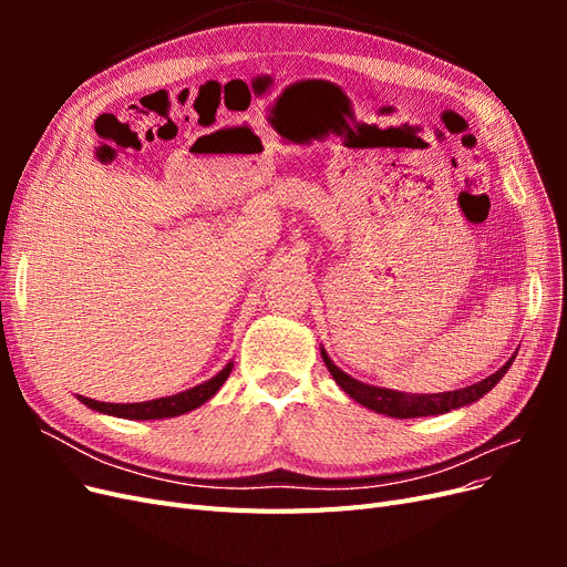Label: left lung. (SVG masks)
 <instances>
[{"mask_svg": "<svg viewBox=\"0 0 567 567\" xmlns=\"http://www.w3.org/2000/svg\"><path fill=\"white\" fill-rule=\"evenodd\" d=\"M323 364L329 367L331 375L336 379V383L346 390L350 398L359 404H364L367 409L379 411V414L385 416H394V419H416V416H435V414H444V411H452L458 406H466L475 400L487 394L496 383L502 381V375L508 371L513 357L508 362L487 379H483L480 383H473L468 388H461L454 392H435V394H406V392H398V390H385V388H373V385H364L350 375L346 371H340L329 354L321 350Z\"/></svg>", "mask_w": 567, "mask_h": 567, "instance_id": "8db88e82", "label": "left lung"}]
</instances>
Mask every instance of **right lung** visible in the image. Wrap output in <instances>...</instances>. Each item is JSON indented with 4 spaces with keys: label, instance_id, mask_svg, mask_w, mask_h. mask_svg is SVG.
Wrapping results in <instances>:
<instances>
[{
    "label": "right lung",
    "instance_id": "1",
    "mask_svg": "<svg viewBox=\"0 0 567 567\" xmlns=\"http://www.w3.org/2000/svg\"><path fill=\"white\" fill-rule=\"evenodd\" d=\"M231 364H227L221 369L215 379L205 381L192 390H184L179 394H173V398H161V400H151V402H136V404H109V402H96L90 398H82L78 394L82 404H87L90 409L101 411V414H111V416H120V419H140V421H148V419H169V416H179L192 411L196 406H200L203 402H208L213 394L221 388L229 379Z\"/></svg>",
    "mask_w": 567,
    "mask_h": 567
}]
</instances>
